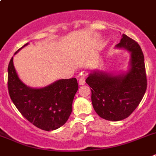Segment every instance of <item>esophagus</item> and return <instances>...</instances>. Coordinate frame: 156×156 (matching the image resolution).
I'll use <instances>...</instances> for the list:
<instances>
[{
    "mask_svg": "<svg viewBox=\"0 0 156 156\" xmlns=\"http://www.w3.org/2000/svg\"><path fill=\"white\" fill-rule=\"evenodd\" d=\"M85 83V76H82L79 80V84L80 85H83Z\"/></svg>",
    "mask_w": 156,
    "mask_h": 156,
    "instance_id": "34e87169",
    "label": "esophagus"
}]
</instances>
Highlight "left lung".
Masks as SVG:
<instances>
[{
    "instance_id": "obj_1",
    "label": "left lung",
    "mask_w": 156,
    "mask_h": 156,
    "mask_svg": "<svg viewBox=\"0 0 156 156\" xmlns=\"http://www.w3.org/2000/svg\"><path fill=\"white\" fill-rule=\"evenodd\" d=\"M115 48L128 51V69L120 73L94 70L86 83L92 91V103L99 116L110 121L126 119L138 107L147 89L144 56L137 42L123 34Z\"/></svg>"
}]
</instances>
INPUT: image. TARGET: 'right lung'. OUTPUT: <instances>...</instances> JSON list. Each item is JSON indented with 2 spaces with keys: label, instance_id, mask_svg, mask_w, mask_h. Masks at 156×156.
<instances>
[{
  "label": "right lung",
  "instance_id": "add662e5",
  "mask_svg": "<svg viewBox=\"0 0 156 156\" xmlns=\"http://www.w3.org/2000/svg\"><path fill=\"white\" fill-rule=\"evenodd\" d=\"M8 88L12 101L25 119L41 129L53 131L69 119L78 83L76 78H71L57 80L43 87L27 86L18 76L12 57L8 67Z\"/></svg>",
  "mask_w": 156,
  "mask_h": 156
}]
</instances>
